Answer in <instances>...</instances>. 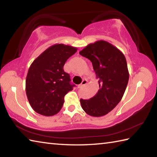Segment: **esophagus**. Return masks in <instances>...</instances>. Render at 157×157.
I'll return each mask as SVG.
<instances>
[{"mask_svg": "<svg viewBox=\"0 0 157 157\" xmlns=\"http://www.w3.org/2000/svg\"><path fill=\"white\" fill-rule=\"evenodd\" d=\"M87 83H88V81L86 80V79H84V80H83L82 82L81 83V84H79V85L78 86V88H83L86 84H87Z\"/></svg>", "mask_w": 157, "mask_h": 157, "instance_id": "obj_1", "label": "esophagus"}]
</instances>
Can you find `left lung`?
I'll return each instance as SVG.
<instances>
[{
    "mask_svg": "<svg viewBox=\"0 0 157 157\" xmlns=\"http://www.w3.org/2000/svg\"><path fill=\"white\" fill-rule=\"evenodd\" d=\"M79 54L90 60L100 87L92 98L80 99L82 107L90 116L105 115L121 101L128 85L129 72L125 56L105 40L88 44Z\"/></svg>",
    "mask_w": 157,
    "mask_h": 157,
    "instance_id": "8db88e82",
    "label": "left lung"
}]
</instances>
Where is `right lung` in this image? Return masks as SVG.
I'll list each match as a JSON object with an SVG mask.
<instances>
[{"mask_svg": "<svg viewBox=\"0 0 157 157\" xmlns=\"http://www.w3.org/2000/svg\"><path fill=\"white\" fill-rule=\"evenodd\" d=\"M77 48L63 44H55L43 52L29 67L25 81V91L32 109L44 116L60 111L64 97L71 91L70 76L63 66Z\"/></svg>", "mask_w": 157, "mask_h": 157, "instance_id": "obj_1", "label": "right lung"}]
</instances>
